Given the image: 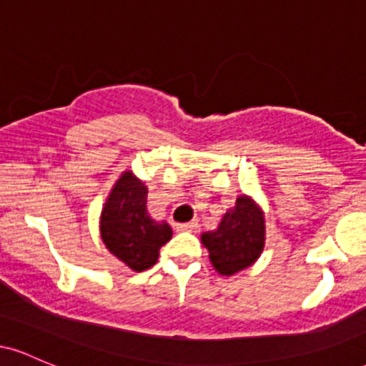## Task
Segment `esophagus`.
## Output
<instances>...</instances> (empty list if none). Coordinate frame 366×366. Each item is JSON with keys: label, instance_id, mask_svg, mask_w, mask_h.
<instances>
[{"label": "esophagus", "instance_id": "obj_1", "mask_svg": "<svg viewBox=\"0 0 366 366\" xmlns=\"http://www.w3.org/2000/svg\"><path fill=\"white\" fill-rule=\"evenodd\" d=\"M196 227H197L196 222H187V224L175 225V230H179V232H192V230H196Z\"/></svg>", "mask_w": 366, "mask_h": 366}]
</instances>
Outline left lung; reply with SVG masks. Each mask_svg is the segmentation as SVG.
<instances>
[{
    "label": "left lung",
    "mask_w": 366,
    "mask_h": 366,
    "mask_svg": "<svg viewBox=\"0 0 366 366\" xmlns=\"http://www.w3.org/2000/svg\"><path fill=\"white\" fill-rule=\"evenodd\" d=\"M209 262L220 275H234L253 264L264 247L263 209L242 194L225 213L215 230L201 234Z\"/></svg>",
    "instance_id": "obj_1"
}]
</instances>
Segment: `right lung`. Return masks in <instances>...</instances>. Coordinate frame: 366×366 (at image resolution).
<instances>
[{
	"instance_id": "obj_1",
	"label": "right lung",
	"mask_w": 366,
	"mask_h": 366,
	"mask_svg": "<svg viewBox=\"0 0 366 366\" xmlns=\"http://www.w3.org/2000/svg\"><path fill=\"white\" fill-rule=\"evenodd\" d=\"M146 203L148 187L127 170L108 194L99 220L104 246L134 272L153 267L172 237L170 225L153 220Z\"/></svg>"
}]
</instances>
